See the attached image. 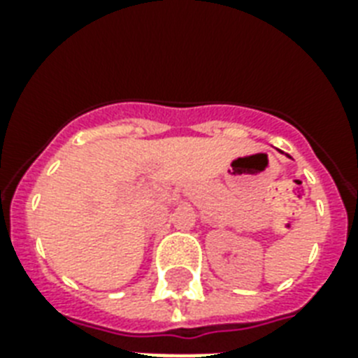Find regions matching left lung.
I'll list each match as a JSON object with an SVG mask.
<instances>
[{"label": "left lung", "mask_w": 358, "mask_h": 358, "mask_svg": "<svg viewBox=\"0 0 358 358\" xmlns=\"http://www.w3.org/2000/svg\"><path fill=\"white\" fill-rule=\"evenodd\" d=\"M288 157H289V156H288Z\"/></svg>", "instance_id": "left-lung-1"}]
</instances>
